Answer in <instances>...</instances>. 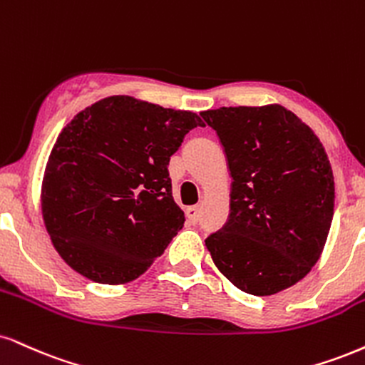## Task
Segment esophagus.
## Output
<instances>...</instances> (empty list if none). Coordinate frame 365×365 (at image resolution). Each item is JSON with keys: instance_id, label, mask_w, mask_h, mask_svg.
<instances>
[{"instance_id": "obj_1", "label": "esophagus", "mask_w": 365, "mask_h": 365, "mask_svg": "<svg viewBox=\"0 0 365 365\" xmlns=\"http://www.w3.org/2000/svg\"><path fill=\"white\" fill-rule=\"evenodd\" d=\"M185 216H187V221L190 222V225H195V222L199 221L200 210H199V207H197V205H192V207L185 209Z\"/></svg>"}]
</instances>
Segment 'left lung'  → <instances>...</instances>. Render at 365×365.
Masks as SVG:
<instances>
[{
  "label": "left lung",
  "mask_w": 365,
  "mask_h": 365,
  "mask_svg": "<svg viewBox=\"0 0 365 365\" xmlns=\"http://www.w3.org/2000/svg\"><path fill=\"white\" fill-rule=\"evenodd\" d=\"M231 171L230 219L205 240L212 262L243 292L272 296L319 260L335 207L330 160L318 135L282 105L200 113Z\"/></svg>",
  "instance_id": "left-lung-1"
}]
</instances>
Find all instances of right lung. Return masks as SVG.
I'll use <instances>...</instances> for the list:
<instances>
[{
  "mask_svg": "<svg viewBox=\"0 0 365 365\" xmlns=\"http://www.w3.org/2000/svg\"><path fill=\"white\" fill-rule=\"evenodd\" d=\"M202 124L115 95L64 127L42 180V217L61 258L98 284H125L165 252L185 216L171 197L170 156Z\"/></svg>",
  "mask_w": 365,
  "mask_h": 365,
  "instance_id": "add662e5",
  "label": "right lung"
}]
</instances>
